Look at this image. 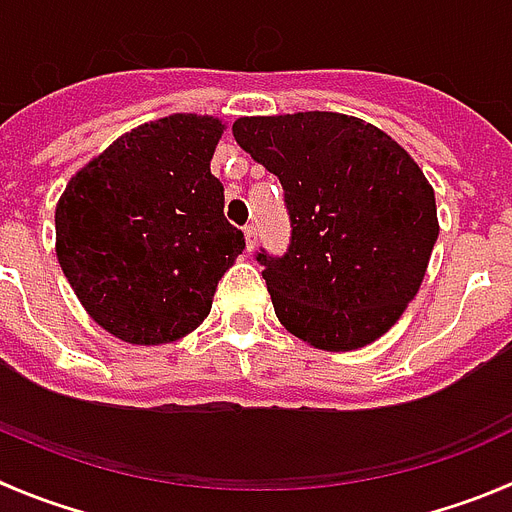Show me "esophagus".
<instances>
[{"label": "esophagus", "instance_id": "34e87169", "mask_svg": "<svg viewBox=\"0 0 512 512\" xmlns=\"http://www.w3.org/2000/svg\"><path fill=\"white\" fill-rule=\"evenodd\" d=\"M243 235H246V248L248 251H253V248H256V227L246 225L243 227Z\"/></svg>", "mask_w": 512, "mask_h": 512}]
</instances>
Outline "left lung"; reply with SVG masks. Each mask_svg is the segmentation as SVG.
<instances>
[{
	"mask_svg": "<svg viewBox=\"0 0 512 512\" xmlns=\"http://www.w3.org/2000/svg\"><path fill=\"white\" fill-rule=\"evenodd\" d=\"M232 135L285 190L290 246L256 253L282 327L319 350L382 337L418 293L439 235L421 167L337 112L240 117Z\"/></svg>",
	"mask_w": 512,
	"mask_h": 512,
	"instance_id": "left-lung-1",
	"label": "left lung"
}]
</instances>
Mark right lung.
I'll return each instance as SVG.
<instances>
[{
  "mask_svg": "<svg viewBox=\"0 0 512 512\" xmlns=\"http://www.w3.org/2000/svg\"><path fill=\"white\" fill-rule=\"evenodd\" d=\"M222 130L198 114L146 122L88 162L59 198V266L114 337L162 345L193 332L246 248L209 167Z\"/></svg>",
  "mask_w": 512,
  "mask_h": 512,
  "instance_id": "1",
  "label": "right lung"
}]
</instances>
